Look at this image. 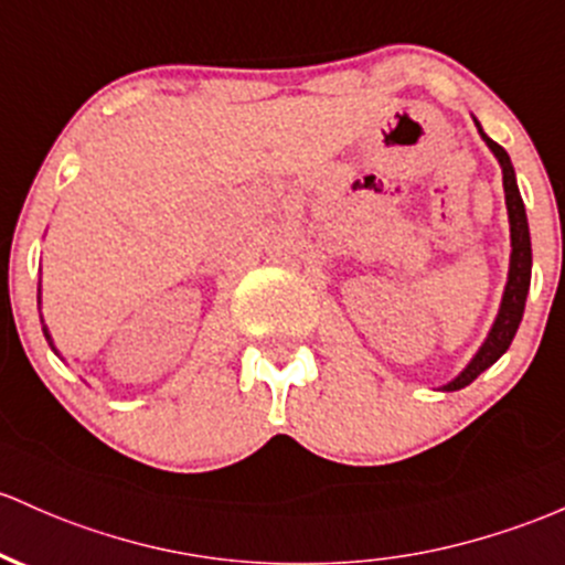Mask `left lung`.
Instances as JSON below:
<instances>
[{
	"mask_svg": "<svg viewBox=\"0 0 565 565\" xmlns=\"http://www.w3.org/2000/svg\"><path fill=\"white\" fill-rule=\"evenodd\" d=\"M477 122V120H475ZM480 128V122H477ZM480 136L486 139V145L491 147L495 158L501 163V173H504V192H507V212H510V227H512V259H510V281H507L504 300H501V311L495 316V324L488 340L482 343V349L477 351V356L469 362V367L456 377L454 383L445 386V392H458V388L469 386L477 375L486 373L488 367L510 349L514 332H518L520 319L525 311V295L531 287V235H529V220H525V206L523 198L518 192V182H514V169L510 163V154L501 145H495L491 136L480 128Z\"/></svg>",
	"mask_w": 565,
	"mask_h": 565,
	"instance_id": "8db88e82",
	"label": "left lung"
}]
</instances>
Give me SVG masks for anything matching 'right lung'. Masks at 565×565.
I'll list each match as a JSON object with an SVG mask.
<instances>
[{"instance_id":"obj_1","label":"right lung","mask_w":565,"mask_h":565,"mask_svg":"<svg viewBox=\"0 0 565 565\" xmlns=\"http://www.w3.org/2000/svg\"><path fill=\"white\" fill-rule=\"evenodd\" d=\"M42 330H45V327H42ZM45 338H47V340H51V334H47V330H45ZM51 345H53V343H51Z\"/></svg>"}]
</instances>
